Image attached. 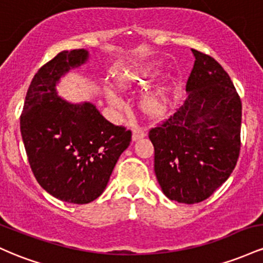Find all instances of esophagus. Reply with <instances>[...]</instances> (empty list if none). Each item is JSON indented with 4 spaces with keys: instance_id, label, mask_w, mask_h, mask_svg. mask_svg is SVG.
Returning a JSON list of instances; mask_svg holds the SVG:
<instances>
[{
    "instance_id": "esophagus-1",
    "label": "esophagus",
    "mask_w": 263,
    "mask_h": 263,
    "mask_svg": "<svg viewBox=\"0 0 263 263\" xmlns=\"http://www.w3.org/2000/svg\"><path fill=\"white\" fill-rule=\"evenodd\" d=\"M146 136V131L141 127H135L132 129V141H138Z\"/></svg>"
}]
</instances>
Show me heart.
I'll return each mask as SVG.
<instances>
[{"instance_id":"b5f03b06","label":"heart","mask_w":263,"mask_h":263,"mask_svg":"<svg viewBox=\"0 0 263 263\" xmlns=\"http://www.w3.org/2000/svg\"><path fill=\"white\" fill-rule=\"evenodd\" d=\"M159 73L158 65H148L144 68H138L135 70H129L123 73L117 78V86L122 91H132L136 87L146 85L153 78H156ZM105 98L108 104L112 107H121V101L116 95L110 90L105 91ZM168 104V89L167 87H159L155 92L147 96L143 101V107L152 116H158L164 112Z\"/></svg>"}]
</instances>
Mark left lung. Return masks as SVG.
Listing matches in <instances>:
<instances>
[{
	"label": "left lung",
	"instance_id": "1",
	"mask_svg": "<svg viewBox=\"0 0 263 263\" xmlns=\"http://www.w3.org/2000/svg\"><path fill=\"white\" fill-rule=\"evenodd\" d=\"M188 98L177 112L149 131L155 173L171 200L195 204L226 182L240 153L241 100L222 66L192 49Z\"/></svg>",
	"mask_w": 263,
	"mask_h": 263
}]
</instances>
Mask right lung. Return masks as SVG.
Segmentation results:
<instances>
[{"label":"right lung","mask_w":263,"mask_h":263,"mask_svg":"<svg viewBox=\"0 0 263 263\" xmlns=\"http://www.w3.org/2000/svg\"><path fill=\"white\" fill-rule=\"evenodd\" d=\"M86 49L64 50L33 78L21 116V135L39 185L54 198L87 204L104 193L131 131L114 126L91 102L60 98L57 86L89 60Z\"/></svg>","instance_id":"1"}]
</instances>
